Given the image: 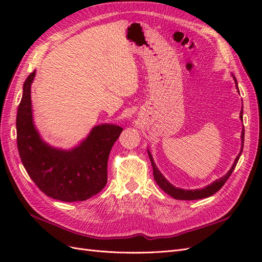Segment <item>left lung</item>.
Wrapping results in <instances>:
<instances>
[{"instance_id": "8db88e82", "label": "left lung", "mask_w": 262, "mask_h": 262, "mask_svg": "<svg viewBox=\"0 0 262 262\" xmlns=\"http://www.w3.org/2000/svg\"><path fill=\"white\" fill-rule=\"evenodd\" d=\"M234 80H235V83H236V87L237 90H238V86H237V81L236 78L234 76ZM239 92V91H238ZM241 119L243 120V109L241 110ZM244 136H245V131L243 129L242 131V141H243V144H242V149L239 154L237 155L236 160L233 164V166L231 167V169H229L227 171V173L225 176L221 177L220 179L213 181L211 185L207 186L205 188H202V189H195V190H186V189H180V188H177L175 186H172L170 182L166 179L163 175L162 172L157 169L156 165L153 161V157L152 155H150V152L149 150H147L148 153V157H149V161L150 163H152V167H153V175H154V179L156 181V184L161 187L162 190H164V191L169 194L170 196H172L173 199H177V200H198V199H203V198H208L212 194H214L215 192H217L219 190L224 186L225 182L227 181V179L229 178V176L232 175L233 170L235 169L236 165H237V162H238L239 157L242 155V152H243V147H244Z\"/></svg>"}]
</instances>
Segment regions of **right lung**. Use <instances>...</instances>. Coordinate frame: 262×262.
Wrapping results in <instances>:
<instances>
[{
    "mask_svg": "<svg viewBox=\"0 0 262 262\" xmlns=\"http://www.w3.org/2000/svg\"><path fill=\"white\" fill-rule=\"evenodd\" d=\"M36 71L23 86L16 117L17 147L29 177L48 196L63 202L90 199L107 184L109 153L122 128L115 124L95 126L90 136L72 149L54 148L39 136L33 121L30 86Z\"/></svg>",
    "mask_w": 262,
    "mask_h": 262,
    "instance_id": "1",
    "label": "right lung"
}]
</instances>
